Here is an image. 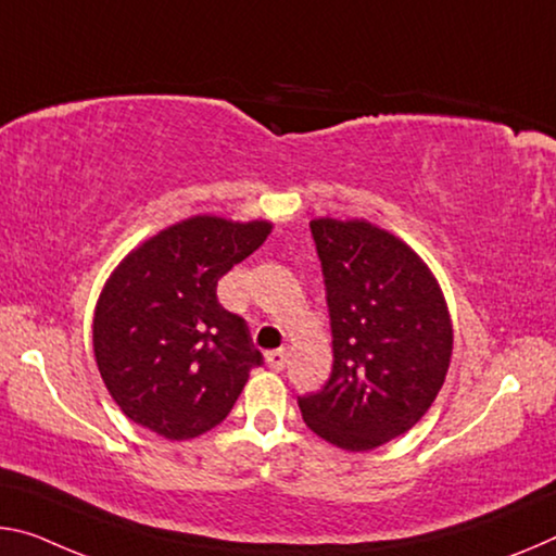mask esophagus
<instances>
[{"label":"esophagus","mask_w":556,"mask_h":556,"mask_svg":"<svg viewBox=\"0 0 556 556\" xmlns=\"http://www.w3.org/2000/svg\"><path fill=\"white\" fill-rule=\"evenodd\" d=\"M267 366L271 368V371H281V368L287 366V351L285 349L269 351V354H267Z\"/></svg>","instance_id":"1"}]
</instances>
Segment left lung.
Segmentation results:
<instances>
[{"label": "left lung", "instance_id": "1", "mask_svg": "<svg viewBox=\"0 0 556 556\" xmlns=\"http://www.w3.org/2000/svg\"><path fill=\"white\" fill-rule=\"evenodd\" d=\"M333 368L321 391L299 395L316 435L351 453L410 430L443 389L453 324L428 264L366 219H312Z\"/></svg>", "mask_w": 556, "mask_h": 556}]
</instances>
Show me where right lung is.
<instances>
[{
	"label": "right lung",
	"instance_id": "right-lung-1",
	"mask_svg": "<svg viewBox=\"0 0 556 556\" xmlns=\"http://www.w3.org/2000/svg\"><path fill=\"white\" fill-rule=\"evenodd\" d=\"M271 232L264 219L195 215L123 260L93 314V354L126 416L167 440L213 430L240 399L262 354L217 281Z\"/></svg>",
	"mask_w": 556,
	"mask_h": 556
}]
</instances>
